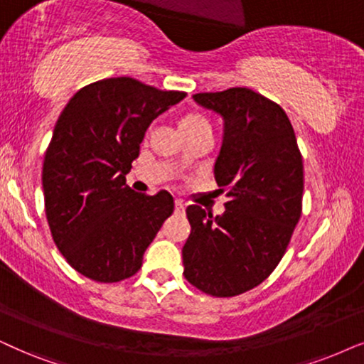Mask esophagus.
Instances as JSON below:
<instances>
[{"instance_id": "34e87169", "label": "esophagus", "mask_w": 364, "mask_h": 364, "mask_svg": "<svg viewBox=\"0 0 364 364\" xmlns=\"http://www.w3.org/2000/svg\"><path fill=\"white\" fill-rule=\"evenodd\" d=\"M183 210H186V207H183L182 202L176 200V212H177V214H183Z\"/></svg>"}]
</instances>
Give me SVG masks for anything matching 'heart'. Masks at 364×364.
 I'll list each match as a JSON object with an SVG mask.
<instances>
[{"instance_id":"b5f03b06","label":"heart","mask_w":364,"mask_h":364,"mask_svg":"<svg viewBox=\"0 0 364 364\" xmlns=\"http://www.w3.org/2000/svg\"><path fill=\"white\" fill-rule=\"evenodd\" d=\"M200 129H209V124H207L204 117L197 115V113H187V115H183L181 122H178V132H181V134Z\"/></svg>"}]
</instances>
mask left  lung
Returning a JSON list of instances; mask_svg holds the SVG:
<instances>
[{"label": "left lung", "instance_id": "left-lung-1", "mask_svg": "<svg viewBox=\"0 0 364 364\" xmlns=\"http://www.w3.org/2000/svg\"><path fill=\"white\" fill-rule=\"evenodd\" d=\"M192 98L224 122L214 176L229 200L220 215L187 207L183 276L205 294L237 296L261 284L284 256L301 217L303 159L286 112L266 97L235 87Z\"/></svg>", "mask_w": 364, "mask_h": 364}]
</instances>
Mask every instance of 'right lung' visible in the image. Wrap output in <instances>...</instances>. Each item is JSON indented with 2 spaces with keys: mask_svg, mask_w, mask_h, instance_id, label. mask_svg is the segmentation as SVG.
<instances>
[{
  "mask_svg": "<svg viewBox=\"0 0 364 364\" xmlns=\"http://www.w3.org/2000/svg\"><path fill=\"white\" fill-rule=\"evenodd\" d=\"M186 97L107 78L78 90L61 112L41 182L56 247L80 274L117 282L140 269L173 199L167 191L136 193L125 176L149 125Z\"/></svg>",
  "mask_w": 364,
  "mask_h": 364,
  "instance_id": "1",
  "label": "right lung"
}]
</instances>
